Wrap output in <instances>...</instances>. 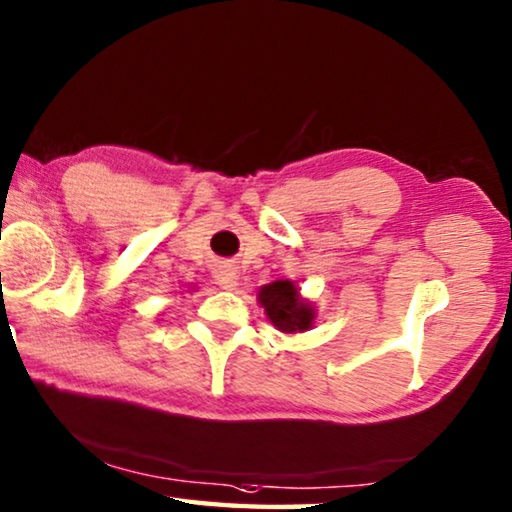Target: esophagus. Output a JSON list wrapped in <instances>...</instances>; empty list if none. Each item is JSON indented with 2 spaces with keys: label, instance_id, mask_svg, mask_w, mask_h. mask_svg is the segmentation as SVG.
Masks as SVG:
<instances>
[{
  "label": "esophagus",
  "instance_id": "esophagus-1",
  "mask_svg": "<svg viewBox=\"0 0 512 512\" xmlns=\"http://www.w3.org/2000/svg\"><path fill=\"white\" fill-rule=\"evenodd\" d=\"M214 280L219 282L223 289H232V287H237L239 275H237V268H235V264H230V262H221V264H216V266H214Z\"/></svg>",
  "mask_w": 512,
  "mask_h": 512
}]
</instances>
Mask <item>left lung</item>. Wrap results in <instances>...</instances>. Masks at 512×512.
Instances as JSON below:
<instances>
[{
	"label": "left lung",
	"mask_w": 512,
	"mask_h": 512,
	"mask_svg": "<svg viewBox=\"0 0 512 512\" xmlns=\"http://www.w3.org/2000/svg\"><path fill=\"white\" fill-rule=\"evenodd\" d=\"M259 302L271 323L282 332H305L314 323V309L300 300L298 289L289 280L266 284L259 291Z\"/></svg>",
	"instance_id": "obj_1"
}]
</instances>
